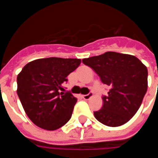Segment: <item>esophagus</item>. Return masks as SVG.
<instances>
[{"mask_svg": "<svg viewBox=\"0 0 158 158\" xmlns=\"http://www.w3.org/2000/svg\"><path fill=\"white\" fill-rule=\"evenodd\" d=\"M92 96H93V93L89 92L87 95H84V96H83V98H84L85 100H89Z\"/></svg>", "mask_w": 158, "mask_h": 158, "instance_id": "obj_1", "label": "esophagus"}]
</instances>
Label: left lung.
I'll return each instance as SVG.
<instances>
[{"mask_svg":"<svg viewBox=\"0 0 158 158\" xmlns=\"http://www.w3.org/2000/svg\"><path fill=\"white\" fill-rule=\"evenodd\" d=\"M82 62L109 86L107 95L102 96V107L94 112L95 118L110 127L129 121L139 108L147 90L146 66L135 56L114 52L85 58Z\"/></svg>","mask_w":158,"mask_h":158,"instance_id":"left-lung-1","label":"left lung"}]
</instances>
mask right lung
<instances>
[{"label":"right lung","instance_id":"1","mask_svg":"<svg viewBox=\"0 0 158 158\" xmlns=\"http://www.w3.org/2000/svg\"><path fill=\"white\" fill-rule=\"evenodd\" d=\"M81 60L77 58L36 59L26 64L17 78V93L29 119L46 130H55L72 116L77 98L63 89L67 76Z\"/></svg>","mask_w":158,"mask_h":158}]
</instances>
